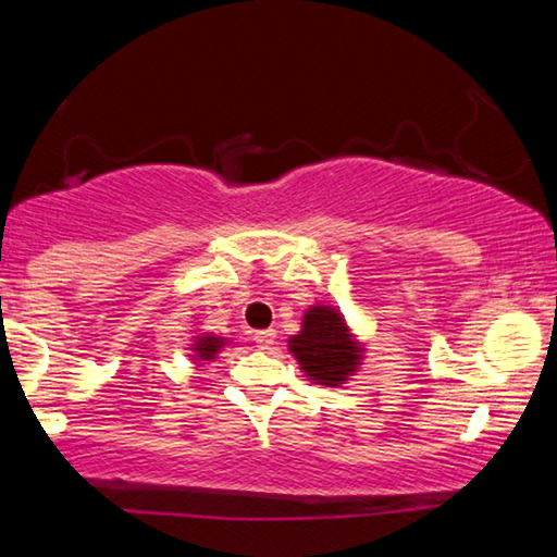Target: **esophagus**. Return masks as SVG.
<instances>
[{
	"mask_svg": "<svg viewBox=\"0 0 557 557\" xmlns=\"http://www.w3.org/2000/svg\"><path fill=\"white\" fill-rule=\"evenodd\" d=\"M275 336H277L275 329H262V332H258L252 338H256L258 348H262V351H268V348L275 344Z\"/></svg>",
	"mask_w": 557,
	"mask_h": 557,
	"instance_id": "1",
	"label": "esophagus"
}]
</instances>
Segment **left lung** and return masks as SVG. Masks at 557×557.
<instances>
[{
  "label": "left lung",
  "instance_id": "left-lung-1",
  "mask_svg": "<svg viewBox=\"0 0 557 557\" xmlns=\"http://www.w3.org/2000/svg\"><path fill=\"white\" fill-rule=\"evenodd\" d=\"M287 346L307 379L329 388L351 379L366 351L334 305L309 307L301 317V329L289 336Z\"/></svg>",
  "mask_w": 557,
  "mask_h": 557
}]
</instances>
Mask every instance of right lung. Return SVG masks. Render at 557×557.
Listing matches in <instances>:
<instances>
[{
    "mask_svg": "<svg viewBox=\"0 0 557 557\" xmlns=\"http://www.w3.org/2000/svg\"><path fill=\"white\" fill-rule=\"evenodd\" d=\"M225 344H231L225 336H215V334H206V332H196L191 351H194V361H213L215 354H221V348Z\"/></svg>",
    "mask_w": 557,
    "mask_h": 557,
    "instance_id": "right-lung-1",
    "label": "right lung"
}]
</instances>
